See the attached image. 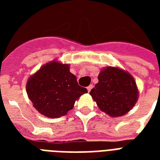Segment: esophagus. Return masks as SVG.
<instances>
[{
	"label": "esophagus",
	"instance_id": "34e87169",
	"mask_svg": "<svg viewBox=\"0 0 160 160\" xmlns=\"http://www.w3.org/2000/svg\"><path fill=\"white\" fill-rule=\"evenodd\" d=\"M92 88H93V85H89V86H88V87H87V90H88V92H90V90H92Z\"/></svg>",
	"mask_w": 160,
	"mask_h": 160
}]
</instances>
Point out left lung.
Returning <instances> with one entry per match:
<instances>
[{
	"label": "left lung",
	"instance_id": "left-lung-1",
	"mask_svg": "<svg viewBox=\"0 0 160 160\" xmlns=\"http://www.w3.org/2000/svg\"><path fill=\"white\" fill-rule=\"evenodd\" d=\"M98 80L90 95L100 110L109 116L120 117L134 106L138 100V89L129 73L109 66L100 71Z\"/></svg>",
	"mask_w": 160,
	"mask_h": 160
}]
</instances>
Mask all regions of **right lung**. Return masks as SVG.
<instances>
[{
    "mask_svg": "<svg viewBox=\"0 0 160 160\" xmlns=\"http://www.w3.org/2000/svg\"><path fill=\"white\" fill-rule=\"evenodd\" d=\"M26 92L33 106L49 118H59L73 109L75 100L88 93L78 85L70 65L51 61L29 78Z\"/></svg>",
    "mask_w": 160,
    "mask_h": 160,
    "instance_id": "right-lung-1",
    "label": "right lung"
}]
</instances>
